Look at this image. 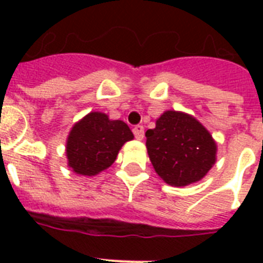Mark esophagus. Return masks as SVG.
<instances>
[{
	"label": "esophagus",
	"instance_id": "34e87169",
	"mask_svg": "<svg viewBox=\"0 0 263 263\" xmlns=\"http://www.w3.org/2000/svg\"><path fill=\"white\" fill-rule=\"evenodd\" d=\"M132 131H134V135H135L136 139H138V140L143 139V136H144V128H143V125H135Z\"/></svg>",
	"mask_w": 263,
	"mask_h": 263
}]
</instances>
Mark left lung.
<instances>
[{"label": "left lung", "instance_id": "obj_1", "mask_svg": "<svg viewBox=\"0 0 263 263\" xmlns=\"http://www.w3.org/2000/svg\"><path fill=\"white\" fill-rule=\"evenodd\" d=\"M146 147L157 175L173 187L202 180L217 160L216 140L184 111H164L146 132Z\"/></svg>", "mask_w": 263, "mask_h": 263}]
</instances>
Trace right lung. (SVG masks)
<instances>
[{"mask_svg":"<svg viewBox=\"0 0 263 263\" xmlns=\"http://www.w3.org/2000/svg\"><path fill=\"white\" fill-rule=\"evenodd\" d=\"M132 139L134 134L124 121L110 120L102 111H90L73 124L68 135V166L76 175H98L115 162L120 148Z\"/></svg>","mask_w":263,"mask_h":263,"instance_id":"1","label":"right lung"}]
</instances>
